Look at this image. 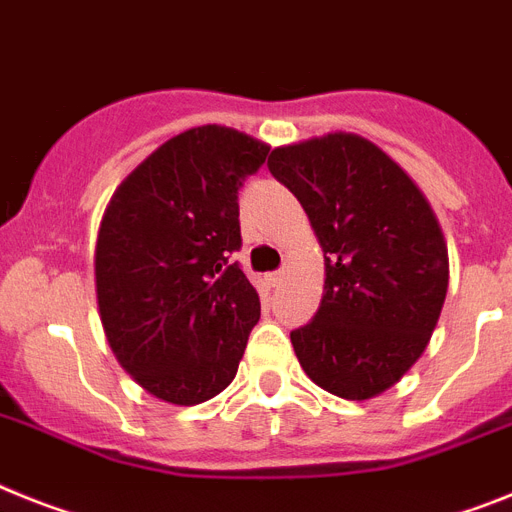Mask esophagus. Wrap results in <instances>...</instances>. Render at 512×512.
<instances>
[{"mask_svg": "<svg viewBox=\"0 0 512 512\" xmlns=\"http://www.w3.org/2000/svg\"><path fill=\"white\" fill-rule=\"evenodd\" d=\"M268 283H270V286H281V283H283V270H276V273H270Z\"/></svg>", "mask_w": 512, "mask_h": 512, "instance_id": "obj_1", "label": "esophagus"}]
</instances>
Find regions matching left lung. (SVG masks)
<instances>
[{"label":"left lung","instance_id":"1","mask_svg":"<svg viewBox=\"0 0 512 512\" xmlns=\"http://www.w3.org/2000/svg\"><path fill=\"white\" fill-rule=\"evenodd\" d=\"M268 169L302 203L325 252L320 309L291 330L296 359L328 393L375 398L409 372L440 320V223L411 176L351 132L276 148Z\"/></svg>","mask_w":512,"mask_h":512}]
</instances>
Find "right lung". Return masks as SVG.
I'll return each mask as SVG.
<instances>
[{
  "mask_svg": "<svg viewBox=\"0 0 512 512\" xmlns=\"http://www.w3.org/2000/svg\"><path fill=\"white\" fill-rule=\"evenodd\" d=\"M268 145L221 124L171 137L117 187L96 244V294L119 364L150 395L195 406L234 380L260 296L231 260L239 187Z\"/></svg>",
  "mask_w": 512,
  "mask_h": 512,
  "instance_id": "right-lung-1",
  "label": "right lung"
}]
</instances>
